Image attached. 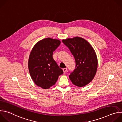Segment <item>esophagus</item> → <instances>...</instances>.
<instances>
[{
  "instance_id": "obj_1",
  "label": "esophagus",
  "mask_w": 122,
  "mask_h": 122,
  "mask_svg": "<svg viewBox=\"0 0 122 122\" xmlns=\"http://www.w3.org/2000/svg\"><path fill=\"white\" fill-rule=\"evenodd\" d=\"M63 71H64V73L66 72V71H67V68H66H66H64L63 69Z\"/></svg>"
}]
</instances>
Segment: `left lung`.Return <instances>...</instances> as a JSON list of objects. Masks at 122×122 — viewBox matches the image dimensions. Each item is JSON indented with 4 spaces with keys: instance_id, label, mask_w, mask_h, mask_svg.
I'll return each instance as SVG.
<instances>
[{
    "instance_id": "1",
    "label": "left lung",
    "mask_w": 122,
    "mask_h": 122,
    "mask_svg": "<svg viewBox=\"0 0 122 122\" xmlns=\"http://www.w3.org/2000/svg\"><path fill=\"white\" fill-rule=\"evenodd\" d=\"M62 42L71 51L76 62L75 68L69 78L76 86H84L92 81L97 72V59L95 50L82 38L67 39Z\"/></svg>"
}]
</instances>
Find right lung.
<instances>
[{
	"label": "right lung",
	"instance_id": "obj_1",
	"mask_svg": "<svg viewBox=\"0 0 122 122\" xmlns=\"http://www.w3.org/2000/svg\"><path fill=\"white\" fill-rule=\"evenodd\" d=\"M60 43L58 40L46 38L35 45L30 53L28 64L30 75L35 84L43 89L55 84L63 73L53 57V52Z\"/></svg>",
	"mask_w": 122,
	"mask_h": 122
}]
</instances>
